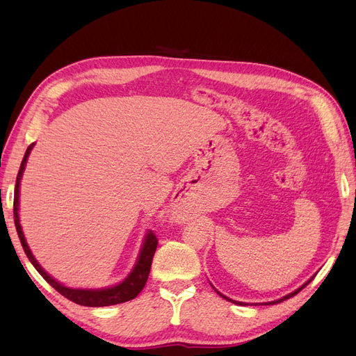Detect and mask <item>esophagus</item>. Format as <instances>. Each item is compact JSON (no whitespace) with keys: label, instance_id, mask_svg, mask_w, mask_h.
Segmentation results:
<instances>
[{"label":"esophagus","instance_id":"obj_1","mask_svg":"<svg viewBox=\"0 0 356 356\" xmlns=\"http://www.w3.org/2000/svg\"><path fill=\"white\" fill-rule=\"evenodd\" d=\"M175 213L178 215V217H179V218H181V213H179V212H175Z\"/></svg>","mask_w":356,"mask_h":356}]
</instances>
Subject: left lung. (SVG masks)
Listing matches in <instances>:
<instances>
[{
    "label": "left lung",
    "instance_id": "obj_1",
    "mask_svg": "<svg viewBox=\"0 0 356 356\" xmlns=\"http://www.w3.org/2000/svg\"><path fill=\"white\" fill-rule=\"evenodd\" d=\"M312 279H314V277H310L306 284H303V285H301L300 288H297L296 291H293V293H291V294H288V296H285V297H282V298H279V300H275V301H268V303H264V305H277V303H281V301H284V300H286V298L294 297V296H296V294H298L300 291L303 289L306 285H309V284L312 282ZM212 288H213V286H212ZM213 289H215V288H213ZM215 291H217V289H215ZM217 293H218V291H217ZM218 294H220L222 298L227 300V301H232V303H234V305H246V303H242V301H234V300H232V298H229V297H225V296H222L221 293H218ZM255 305H257V303H255Z\"/></svg>",
    "mask_w": 356,
    "mask_h": 356
}]
</instances>
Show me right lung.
<instances>
[{
    "label": "right lung",
    "instance_id": "obj_1",
    "mask_svg": "<svg viewBox=\"0 0 356 356\" xmlns=\"http://www.w3.org/2000/svg\"><path fill=\"white\" fill-rule=\"evenodd\" d=\"M32 147L34 144H31L26 149V153L24 156L22 163H20V169L19 174L16 178V187H15V202H13V213H15V225L16 230L19 234L20 243H22L24 251L26 254V257L29 258V261L32 263L37 268V272L46 279V281L55 288L58 293H60L63 297H67L68 300L74 301L80 306H88V307H104V306H113V305H120L124 303V301L134 300L139 293H141L143 288L147 284V279L149 275V268H152V263H153V257L156 252L157 248V238L153 232H148L145 234L144 239V245L141 248V252H139L138 261L134 267V270L129 273V276L124 279L123 282H120L118 285L110 286V288H102V289H80V288H68L65 285L59 284L58 281H55L50 275H47V272L42 270V267L37 263V260L32 255L29 246L25 241V236L22 232V227H20V221H19V186H20V179H22V174L24 169L26 165L28 156L31 153Z\"/></svg>",
    "mask_w": 356,
    "mask_h": 356
}]
</instances>
